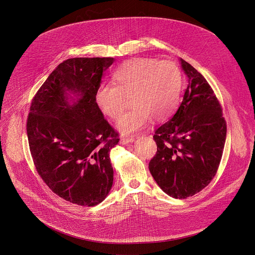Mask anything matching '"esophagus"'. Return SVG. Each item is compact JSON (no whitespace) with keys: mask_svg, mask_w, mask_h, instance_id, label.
Returning a JSON list of instances; mask_svg holds the SVG:
<instances>
[{"mask_svg":"<svg viewBox=\"0 0 255 255\" xmlns=\"http://www.w3.org/2000/svg\"><path fill=\"white\" fill-rule=\"evenodd\" d=\"M135 140L134 137H121V143L123 144H127V143H130V142H133Z\"/></svg>","mask_w":255,"mask_h":255,"instance_id":"34e87169","label":"esophagus"}]
</instances>
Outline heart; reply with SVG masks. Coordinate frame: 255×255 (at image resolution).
<instances>
[{"label":"heart","instance_id":"obj_1","mask_svg":"<svg viewBox=\"0 0 255 255\" xmlns=\"http://www.w3.org/2000/svg\"><path fill=\"white\" fill-rule=\"evenodd\" d=\"M112 79L114 85L103 84L96 89L94 101L104 116L117 121L124 111L126 98L131 97L133 108L118 123L123 134L136 133L153 118L156 121L169 119L179 106L183 76L175 62L132 59L121 65Z\"/></svg>","mask_w":255,"mask_h":255}]
</instances>
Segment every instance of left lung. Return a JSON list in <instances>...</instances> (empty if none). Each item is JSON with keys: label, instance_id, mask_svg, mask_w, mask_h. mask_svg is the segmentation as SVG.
<instances>
[{"label": "left lung", "instance_id": "left-lung-1", "mask_svg": "<svg viewBox=\"0 0 255 255\" xmlns=\"http://www.w3.org/2000/svg\"><path fill=\"white\" fill-rule=\"evenodd\" d=\"M187 76L182 104L153 135L157 152L149 171L164 192L187 198L206 187L222 159L227 123L212 87L200 73L181 59Z\"/></svg>", "mask_w": 255, "mask_h": 255}]
</instances>
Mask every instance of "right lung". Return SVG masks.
<instances>
[{
	"instance_id": "right-lung-1",
	"label": "right lung",
	"mask_w": 255,
	"mask_h": 255,
	"mask_svg": "<svg viewBox=\"0 0 255 255\" xmlns=\"http://www.w3.org/2000/svg\"><path fill=\"white\" fill-rule=\"evenodd\" d=\"M113 58H73L61 63L31 101L26 130L37 172L49 188L73 204L95 206L109 193L110 150L119 132L94 101ZM67 91L79 98L73 105Z\"/></svg>"
}]
</instances>
